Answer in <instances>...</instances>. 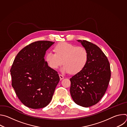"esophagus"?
Segmentation results:
<instances>
[{"mask_svg":"<svg viewBox=\"0 0 127 127\" xmlns=\"http://www.w3.org/2000/svg\"><path fill=\"white\" fill-rule=\"evenodd\" d=\"M59 77H60V78L61 80L63 79L64 78V76L62 74H59Z\"/></svg>","mask_w":127,"mask_h":127,"instance_id":"34e87169","label":"esophagus"}]
</instances>
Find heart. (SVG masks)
Instances as JSON below:
<instances>
[{
	"mask_svg": "<svg viewBox=\"0 0 127 127\" xmlns=\"http://www.w3.org/2000/svg\"><path fill=\"white\" fill-rule=\"evenodd\" d=\"M54 52L55 53L47 52L45 56L48 66L53 69H57L63 61L62 72L75 74L82 70L87 62V51L82 46L63 42L55 47Z\"/></svg>",
	"mask_w": 127,
	"mask_h": 127,
	"instance_id": "heart-1",
	"label": "heart"
}]
</instances>
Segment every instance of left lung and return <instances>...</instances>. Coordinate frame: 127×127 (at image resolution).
<instances>
[{
	"mask_svg": "<svg viewBox=\"0 0 127 127\" xmlns=\"http://www.w3.org/2000/svg\"><path fill=\"white\" fill-rule=\"evenodd\" d=\"M88 52V60L79 73L70 80V92L78 105L87 107L101 99L107 88L111 71L109 61L101 49L86 40H78Z\"/></svg>",
	"mask_w": 127,
	"mask_h": 127,
	"instance_id": "left-lung-1",
	"label": "left lung"
}]
</instances>
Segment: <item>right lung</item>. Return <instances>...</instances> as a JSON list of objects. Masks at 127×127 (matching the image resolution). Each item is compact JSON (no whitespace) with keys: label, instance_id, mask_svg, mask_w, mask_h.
<instances>
[{"label":"right lung","instance_id":"obj_1","mask_svg":"<svg viewBox=\"0 0 127 127\" xmlns=\"http://www.w3.org/2000/svg\"><path fill=\"white\" fill-rule=\"evenodd\" d=\"M54 43L39 41L29 44L17 54L11 66L12 86L28 107L38 109L48 105L60 81L58 72L44 59L46 51Z\"/></svg>","mask_w":127,"mask_h":127}]
</instances>
